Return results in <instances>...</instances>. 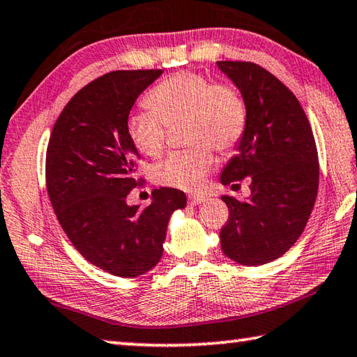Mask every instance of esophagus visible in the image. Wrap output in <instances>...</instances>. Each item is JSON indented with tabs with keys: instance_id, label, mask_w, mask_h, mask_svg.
<instances>
[{
	"instance_id": "1",
	"label": "esophagus",
	"mask_w": 357,
	"mask_h": 357,
	"mask_svg": "<svg viewBox=\"0 0 357 357\" xmlns=\"http://www.w3.org/2000/svg\"><path fill=\"white\" fill-rule=\"evenodd\" d=\"M205 201H207V196H205V195H195V196L190 197L191 205H199V204H202Z\"/></svg>"
}]
</instances>
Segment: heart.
<instances>
[{"label": "heart", "instance_id": "b5f03b06", "mask_svg": "<svg viewBox=\"0 0 357 357\" xmlns=\"http://www.w3.org/2000/svg\"><path fill=\"white\" fill-rule=\"evenodd\" d=\"M152 112H133L127 130L141 153L156 158L166 149L167 127L185 122L191 149L175 152L155 167L162 186L195 191L215 165L211 147L234 150L245 135L248 108L240 91L229 83H213L192 72L175 73L156 84L146 97Z\"/></svg>", "mask_w": 357, "mask_h": 357}]
</instances>
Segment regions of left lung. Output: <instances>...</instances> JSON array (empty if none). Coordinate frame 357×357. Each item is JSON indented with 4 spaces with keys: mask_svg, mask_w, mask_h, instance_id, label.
I'll return each instance as SVG.
<instances>
[{
    "mask_svg": "<svg viewBox=\"0 0 357 357\" xmlns=\"http://www.w3.org/2000/svg\"><path fill=\"white\" fill-rule=\"evenodd\" d=\"M248 108L245 135L221 183L251 180L246 201L222 196L229 220L221 249L240 265L279 259L304 232L314 210L320 165L309 119L289 87L254 62L218 61Z\"/></svg>",
    "mask_w": 357,
    "mask_h": 357,
    "instance_id": "8db88e82",
    "label": "left lung"
}]
</instances>
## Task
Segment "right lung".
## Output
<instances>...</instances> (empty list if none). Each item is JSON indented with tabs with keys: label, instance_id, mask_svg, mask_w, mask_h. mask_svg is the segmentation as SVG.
<instances>
[{
	"label": "right lung",
	"instance_id": "obj_1",
	"mask_svg": "<svg viewBox=\"0 0 357 357\" xmlns=\"http://www.w3.org/2000/svg\"><path fill=\"white\" fill-rule=\"evenodd\" d=\"M161 73L114 70L91 81L61 111L47 147V191L62 230L87 261L121 278L158 264L169 218L186 205L175 188L155 190L144 208L127 204L139 183L128 114Z\"/></svg>",
	"mask_w": 357,
	"mask_h": 357
}]
</instances>
